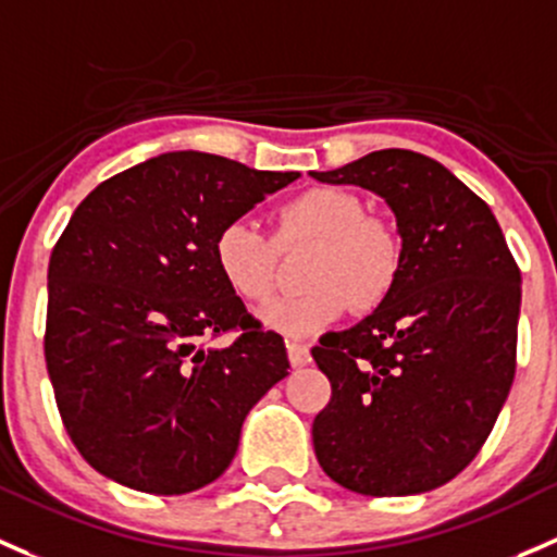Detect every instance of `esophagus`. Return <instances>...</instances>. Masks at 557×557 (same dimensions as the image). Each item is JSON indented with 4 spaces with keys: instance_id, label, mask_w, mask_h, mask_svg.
I'll return each mask as SVG.
<instances>
[{
    "instance_id": "34e87169",
    "label": "esophagus",
    "mask_w": 557,
    "mask_h": 557,
    "mask_svg": "<svg viewBox=\"0 0 557 557\" xmlns=\"http://www.w3.org/2000/svg\"><path fill=\"white\" fill-rule=\"evenodd\" d=\"M288 360L294 368H301L309 362V347L307 344H298V342H288Z\"/></svg>"
}]
</instances>
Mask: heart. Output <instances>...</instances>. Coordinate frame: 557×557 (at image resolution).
<instances>
[{
	"instance_id": "heart-1",
	"label": "heart",
	"mask_w": 557,
	"mask_h": 557,
	"mask_svg": "<svg viewBox=\"0 0 557 557\" xmlns=\"http://www.w3.org/2000/svg\"><path fill=\"white\" fill-rule=\"evenodd\" d=\"M312 248L304 267L309 294L285 298L263 323L288 338H309L352 312L368 314L395 294L406 267V239L389 219L342 186H312L274 210L272 237L230 221L215 234L213 261L239 301L263 307L277 294L280 256Z\"/></svg>"
}]
</instances>
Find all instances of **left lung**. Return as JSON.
<instances>
[{
    "instance_id": "1",
    "label": "left lung",
    "mask_w": 557,
    "mask_h": 557,
    "mask_svg": "<svg viewBox=\"0 0 557 557\" xmlns=\"http://www.w3.org/2000/svg\"><path fill=\"white\" fill-rule=\"evenodd\" d=\"M312 175L382 195L406 239L395 294L312 349L331 382L314 454L355 494L432 491L475 459L510 395L520 269L488 205L430 157L382 149Z\"/></svg>"
}]
</instances>
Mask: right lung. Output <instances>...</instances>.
<instances>
[{"instance_id":"add662e5","label":"right lung","mask_w":557,"mask_h":557,"mask_svg":"<svg viewBox=\"0 0 557 557\" xmlns=\"http://www.w3.org/2000/svg\"><path fill=\"white\" fill-rule=\"evenodd\" d=\"M298 173L171 151L98 184L47 267L45 362L82 459L144 494L232 465L250 408L288 376L283 336L221 280L215 234ZM234 332L226 350H202Z\"/></svg>"}]
</instances>
